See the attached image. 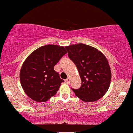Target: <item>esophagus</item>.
I'll use <instances>...</instances> for the list:
<instances>
[{
  "label": "esophagus",
  "instance_id": "1",
  "mask_svg": "<svg viewBox=\"0 0 133 133\" xmlns=\"http://www.w3.org/2000/svg\"><path fill=\"white\" fill-rule=\"evenodd\" d=\"M65 82L67 83H70V78H67L66 80H65Z\"/></svg>",
  "mask_w": 133,
  "mask_h": 133
}]
</instances>
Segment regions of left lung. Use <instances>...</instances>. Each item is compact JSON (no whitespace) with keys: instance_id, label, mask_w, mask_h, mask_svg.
Segmentation results:
<instances>
[{"instance_id":"obj_1","label":"left lung","mask_w":133,"mask_h":133,"mask_svg":"<svg viewBox=\"0 0 133 133\" xmlns=\"http://www.w3.org/2000/svg\"><path fill=\"white\" fill-rule=\"evenodd\" d=\"M65 48L82 80L80 89H72L76 96L84 102H95L102 97L111 81V67L105 55L95 48L82 43Z\"/></svg>"}]
</instances>
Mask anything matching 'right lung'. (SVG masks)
<instances>
[{"label":"right lung","mask_w":133,"mask_h":133,"mask_svg":"<svg viewBox=\"0 0 133 133\" xmlns=\"http://www.w3.org/2000/svg\"><path fill=\"white\" fill-rule=\"evenodd\" d=\"M66 48L47 44L38 48L27 57L20 70V82L28 97L46 102L57 93L64 80L54 66L67 53Z\"/></svg>","instance_id":"1"}]
</instances>
